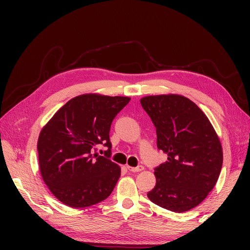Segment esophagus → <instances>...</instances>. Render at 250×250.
<instances>
[{
	"mask_svg": "<svg viewBox=\"0 0 250 250\" xmlns=\"http://www.w3.org/2000/svg\"><path fill=\"white\" fill-rule=\"evenodd\" d=\"M126 168H128L130 172H141V171H143V169H144V167L139 166V167H132L130 166H126Z\"/></svg>",
	"mask_w": 250,
	"mask_h": 250,
	"instance_id": "34e87169",
	"label": "esophagus"
}]
</instances>
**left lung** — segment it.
<instances>
[{
    "mask_svg": "<svg viewBox=\"0 0 250 250\" xmlns=\"http://www.w3.org/2000/svg\"><path fill=\"white\" fill-rule=\"evenodd\" d=\"M142 107L156 126L157 147L167 160L155 168L153 203L175 213L198 206L218 180L222 148L208 118L192 101L177 94L149 95Z\"/></svg>",
    "mask_w": 250,
    "mask_h": 250,
    "instance_id": "8db88e82",
    "label": "left lung"
}]
</instances>
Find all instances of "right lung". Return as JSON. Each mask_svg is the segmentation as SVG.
Here are the masks:
<instances>
[{
	"mask_svg": "<svg viewBox=\"0 0 250 250\" xmlns=\"http://www.w3.org/2000/svg\"><path fill=\"white\" fill-rule=\"evenodd\" d=\"M130 102L126 97L83 94L68 101L42 129L37 151L40 171L56 198L74 208L108 198L120 177V167L108 159L110 125ZM99 144L106 157L92 154Z\"/></svg>",
	"mask_w": 250,
	"mask_h": 250,
	"instance_id": "1",
	"label": "right lung"
}]
</instances>
